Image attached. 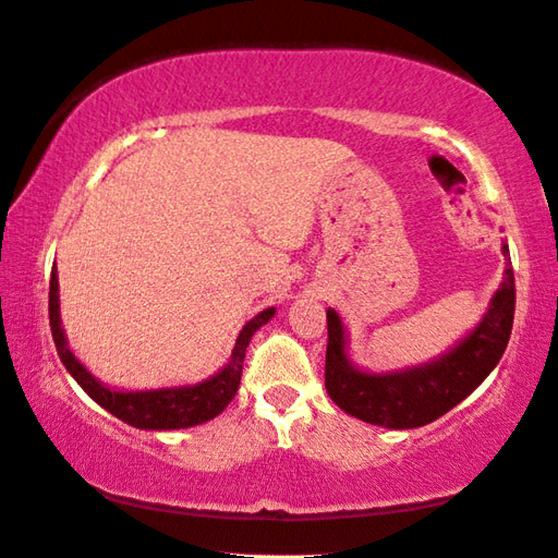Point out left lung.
Segmentation results:
<instances>
[{
	"instance_id": "8db88e82",
	"label": "left lung",
	"mask_w": 558,
	"mask_h": 558,
	"mask_svg": "<svg viewBox=\"0 0 558 558\" xmlns=\"http://www.w3.org/2000/svg\"><path fill=\"white\" fill-rule=\"evenodd\" d=\"M506 271L483 318L454 347L425 364L393 372L360 369L350 360V335L328 308L325 388L347 415L388 429H413L442 417L483 384L506 352L514 318V275L508 243Z\"/></svg>"
}]
</instances>
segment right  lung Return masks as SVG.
<instances>
[{"mask_svg": "<svg viewBox=\"0 0 558 558\" xmlns=\"http://www.w3.org/2000/svg\"><path fill=\"white\" fill-rule=\"evenodd\" d=\"M50 330L56 340V350L60 362L65 364L70 376L84 388L92 401H97L104 410H109L123 423L138 429H182L208 423L216 415L223 413L228 403L233 401L243 376L245 350L262 325L275 318L277 308H265L255 318L247 320L240 330L233 352H230L228 364L218 369L214 376L204 378L198 384L184 386H167V388H145V391H119V388L101 384L87 366H84L75 354H72L65 330L60 320V289H58V269L52 267L50 275Z\"/></svg>", "mask_w": 558, "mask_h": 558, "instance_id": "obj_1", "label": "right lung"}]
</instances>
